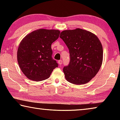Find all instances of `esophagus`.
<instances>
[{
  "instance_id": "1",
  "label": "esophagus",
  "mask_w": 120,
  "mask_h": 120,
  "mask_svg": "<svg viewBox=\"0 0 120 120\" xmlns=\"http://www.w3.org/2000/svg\"><path fill=\"white\" fill-rule=\"evenodd\" d=\"M58 64H62V61L61 60H60L58 61Z\"/></svg>"
}]
</instances>
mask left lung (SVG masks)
<instances>
[{"label": "left lung", "mask_w": 120, "mask_h": 120, "mask_svg": "<svg viewBox=\"0 0 120 120\" xmlns=\"http://www.w3.org/2000/svg\"><path fill=\"white\" fill-rule=\"evenodd\" d=\"M60 38L67 46L70 62L63 71L70 83L82 85L96 76L102 64L103 51L98 38L91 32L80 28L65 30Z\"/></svg>", "instance_id": "left-lung-1"}]
</instances>
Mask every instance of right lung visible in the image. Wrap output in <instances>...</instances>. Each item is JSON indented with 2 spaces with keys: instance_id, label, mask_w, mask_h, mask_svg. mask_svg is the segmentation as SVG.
Masks as SVG:
<instances>
[{
  "instance_id": "add662e5",
  "label": "right lung",
  "mask_w": 120,
  "mask_h": 120,
  "mask_svg": "<svg viewBox=\"0 0 120 120\" xmlns=\"http://www.w3.org/2000/svg\"><path fill=\"white\" fill-rule=\"evenodd\" d=\"M60 33L56 30L39 29L22 40L17 50V61L22 71L29 79H46L58 67L57 62L52 58L51 44Z\"/></svg>"
}]
</instances>
